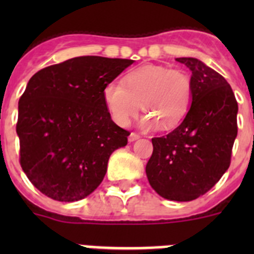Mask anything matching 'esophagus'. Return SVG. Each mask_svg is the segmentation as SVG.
<instances>
[{"instance_id":"34e87169","label":"esophagus","mask_w":254,"mask_h":254,"mask_svg":"<svg viewBox=\"0 0 254 254\" xmlns=\"http://www.w3.org/2000/svg\"><path fill=\"white\" fill-rule=\"evenodd\" d=\"M138 138H140V136H138L137 133H133V132H132V133L128 136V141H129V142H133V141L138 140Z\"/></svg>"}]
</instances>
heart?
Returning a JSON list of instances; mask_svg holds the SVG:
<instances>
[{
  "instance_id": "heart-1",
  "label": "heart",
  "mask_w": 254,
  "mask_h": 254,
  "mask_svg": "<svg viewBox=\"0 0 254 254\" xmlns=\"http://www.w3.org/2000/svg\"><path fill=\"white\" fill-rule=\"evenodd\" d=\"M125 83L111 81L103 90L105 107L117 125L126 127L141 109L146 116L140 121L145 129L160 127L173 129L187 116L192 100V82L181 69L146 64L133 69Z\"/></svg>"
}]
</instances>
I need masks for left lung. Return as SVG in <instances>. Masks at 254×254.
I'll use <instances>...</instances> for the list:
<instances>
[{"instance_id":"obj_1","label":"left lung","mask_w":254,"mask_h":254,"mask_svg":"<svg viewBox=\"0 0 254 254\" xmlns=\"http://www.w3.org/2000/svg\"><path fill=\"white\" fill-rule=\"evenodd\" d=\"M177 61L192 72L190 107L176 129L151 140L146 176L159 196L185 202L205 194L228 170L238 133V103L225 78L202 61Z\"/></svg>"}]
</instances>
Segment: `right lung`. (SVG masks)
Returning <instances> with one entry per match:
<instances>
[{
    "instance_id": "right-lung-1",
    "label": "right lung",
    "mask_w": 254,
    "mask_h": 254,
    "mask_svg": "<svg viewBox=\"0 0 254 254\" xmlns=\"http://www.w3.org/2000/svg\"><path fill=\"white\" fill-rule=\"evenodd\" d=\"M132 64L84 56L29 80L19 100L16 133L22 170L42 193L73 202L99 187L109 156L129 136L112 121L103 90Z\"/></svg>"
}]
</instances>
